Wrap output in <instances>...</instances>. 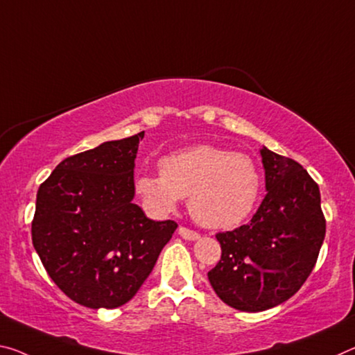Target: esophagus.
Listing matches in <instances>:
<instances>
[{
    "mask_svg": "<svg viewBox=\"0 0 355 355\" xmlns=\"http://www.w3.org/2000/svg\"><path fill=\"white\" fill-rule=\"evenodd\" d=\"M178 235L180 237H183L184 240H198L199 239V234L196 232V230H191L184 226L178 227Z\"/></svg>",
    "mask_w": 355,
    "mask_h": 355,
    "instance_id": "obj_1",
    "label": "esophagus"
}]
</instances>
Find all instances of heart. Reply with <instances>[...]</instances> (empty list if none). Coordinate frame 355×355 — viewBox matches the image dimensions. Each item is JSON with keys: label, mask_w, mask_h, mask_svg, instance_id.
I'll return each mask as SVG.
<instances>
[{"label": "heart", "mask_w": 355, "mask_h": 355, "mask_svg": "<svg viewBox=\"0 0 355 355\" xmlns=\"http://www.w3.org/2000/svg\"><path fill=\"white\" fill-rule=\"evenodd\" d=\"M137 194L155 215L175 210L180 199L196 223L208 229H230L248 218L261 194V175L248 155L200 144L159 161V175L139 177Z\"/></svg>", "instance_id": "b5f03b06"}]
</instances>
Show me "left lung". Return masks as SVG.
<instances>
[{
  "label": "left lung",
  "instance_id": "obj_1",
  "mask_svg": "<svg viewBox=\"0 0 355 355\" xmlns=\"http://www.w3.org/2000/svg\"><path fill=\"white\" fill-rule=\"evenodd\" d=\"M267 194L254 216L218 232L221 259L211 288L240 311H266L291 299L316 266L325 237L319 187L299 162L263 147Z\"/></svg>",
  "mask_w": 355,
  "mask_h": 355
}]
</instances>
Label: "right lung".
<instances>
[{
	"label": "right lung",
	"mask_w": 355,
	"mask_h": 355,
	"mask_svg": "<svg viewBox=\"0 0 355 355\" xmlns=\"http://www.w3.org/2000/svg\"><path fill=\"white\" fill-rule=\"evenodd\" d=\"M144 134L66 157L37 189L33 246L78 305L112 309L131 300L178 226L148 219L132 204Z\"/></svg>",
	"instance_id": "add662e5"
}]
</instances>
